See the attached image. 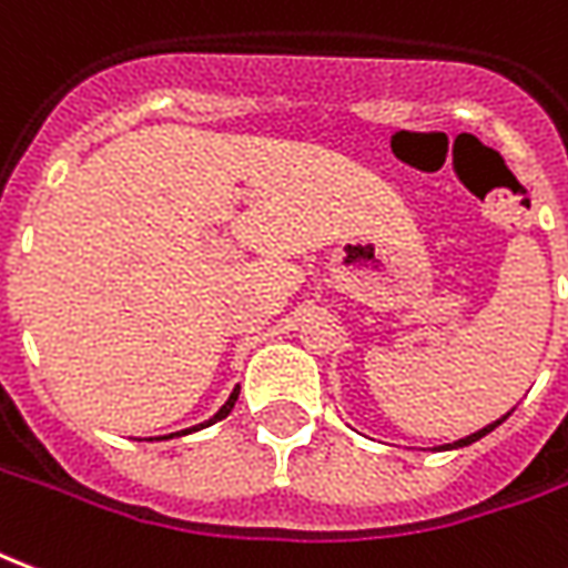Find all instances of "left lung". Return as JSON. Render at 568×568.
<instances>
[{
  "label": "left lung",
  "instance_id": "left-lung-1",
  "mask_svg": "<svg viewBox=\"0 0 568 568\" xmlns=\"http://www.w3.org/2000/svg\"><path fill=\"white\" fill-rule=\"evenodd\" d=\"M508 415H511V413H506V415H503V418H499V422L487 424V427H481V430H476V434H469V436H464V439H457V443L445 445V448H464V445H473V443H478V439H481V436H487V434H490V430H494V427H499V424L506 422Z\"/></svg>",
  "mask_w": 568,
  "mask_h": 568
}]
</instances>
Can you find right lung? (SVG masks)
Listing matches in <instances>:
<instances>
[{"label": "right lung", "instance_id": "1", "mask_svg": "<svg viewBox=\"0 0 568 568\" xmlns=\"http://www.w3.org/2000/svg\"><path fill=\"white\" fill-rule=\"evenodd\" d=\"M237 394H241V388H234V390H231V397H229V400H225V406H222L220 413L213 415V418H210V422L199 424V427H189V430H180V434H171V436H186V434H192V430H201V427H210V424L222 422V418H225V415H229L231 409H234V400H237Z\"/></svg>", "mask_w": 568, "mask_h": 568}]
</instances>
